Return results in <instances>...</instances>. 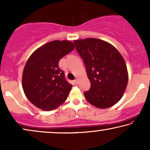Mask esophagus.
I'll return each instance as SVG.
<instances>
[{
	"label": "esophagus",
	"instance_id": "34e87169",
	"mask_svg": "<svg viewBox=\"0 0 150 150\" xmlns=\"http://www.w3.org/2000/svg\"><path fill=\"white\" fill-rule=\"evenodd\" d=\"M74 83L75 84V85H78V83H79V81H78V79H76L74 81Z\"/></svg>",
	"mask_w": 150,
	"mask_h": 150
}]
</instances>
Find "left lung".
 Here are the masks:
<instances>
[{
    "instance_id": "1",
    "label": "left lung",
    "mask_w": 150,
    "mask_h": 150,
    "mask_svg": "<svg viewBox=\"0 0 150 150\" xmlns=\"http://www.w3.org/2000/svg\"><path fill=\"white\" fill-rule=\"evenodd\" d=\"M91 83L84 92L88 102L99 108L111 107L122 98L128 81L125 61L109 43L96 38L74 41Z\"/></svg>"
}]
</instances>
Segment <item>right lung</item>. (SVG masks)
<instances>
[{"mask_svg":"<svg viewBox=\"0 0 150 150\" xmlns=\"http://www.w3.org/2000/svg\"><path fill=\"white\" fill-rule=\"evenodd\" d=\"M74 48L68 40H54L43 45L30 55L24 68L22 88L33 105L50 111L66 100L72 85L65 80L59 62Z\"/></svg>","mask_w":150,"mask_h":150,"instance_id":"right-lung-1","label":"right lung"}]
</instances>
